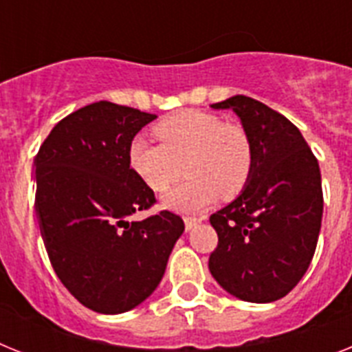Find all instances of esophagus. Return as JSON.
Masks as SVG:
<instances>
[{"instance_id":"34e87169","label":"esophagus","mask_w":352,"mask_h":352,"mask_svg":"<svg viewBox=\"0 0 352 352\" xmlns=\"http://www.w3.org/2000/svg\"><path fill=\"white\" fill-rule=\"evenodd\" d=\"M183 221H185V230L187 232H190L192 228H196V226L199 225V219H197V217H185Z\"/></svg>"}]
</instances>
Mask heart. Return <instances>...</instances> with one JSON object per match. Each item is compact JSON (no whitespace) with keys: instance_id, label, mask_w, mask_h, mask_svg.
<instances>
[{"instance_id":"b5f03b06","label":"heart","mask_w":352,"mask_h":352,"mask_svg":"<svg viewBox=\"0 0 352 352\" xmlns=\"http://www.w3.org/2000/svg\"><path fill=\"white\" fill-rule=\"evenodd\" d=\"M160 144L136 136L127 149L133 173L155 192H164L182 176L187 182L164 196V207L196 212L221 196L232 199L248 185L254 170V145L237 124L199 109L176 113L156 124Z\"/></svg>"}]
</instances>
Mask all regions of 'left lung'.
I'll return each instance as SVG.
<instances>
[{"instance_id":"obj_1","label":"left lung","mask_w":352,"mask_h":352,"mask_svg":"<svg viewBox=\"0 0 352 352\" xmlns=\"http://www.w3.org/2000/svg\"><path fill=\"white\" fill-rule=\"evenodd\" d=\"M212 107L239 117L254 145V170L245 190L210 216L219 243L208 270L239 300H278L315 255L324 210L320 167L300 131L266 104L235 95Z\"/></svg>"}]
</instances>
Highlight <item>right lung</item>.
<instances>
[{"label":"right lung","mask_w":352,"mask_h":352,"mask_svg":"<svg viewBox=\"0 0 352 352\" xmlns=\"http://www.w3.org/2000/svg\"><path fill=\"white\" fill-rule=\"evenodd\" d=\"M156 115L100 100L57 124L36 167V212L55 274L82 306L131 311L153 295L185 230L173 212L133 221L155 192L129 167L127 149Z\"/></svg>","instance_id":"1"}]
</instances>
